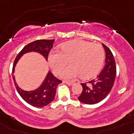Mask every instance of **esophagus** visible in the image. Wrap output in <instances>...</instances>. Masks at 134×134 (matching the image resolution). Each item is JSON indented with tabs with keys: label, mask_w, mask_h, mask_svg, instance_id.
Returning <instances> with one entry per match:
<instances>
[{
	"label": "esophagus",
	"mask_w": 134,
	"mask_h": 134,
	"mask_svg": "<svg viewBox=\"0 0 134 134\" xmlns=\"http://www.w3.org/2000/svg\"><path fill=\"white\" fill-rule=\"evenodd\" d=\"M65 83H67V85H73V84H74V83L73 82H71V81H65Z\"/></svg>",
	"instance_id": "1"
}]
</instances>
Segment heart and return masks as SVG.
Segmentation results:
<instances>
[{"instance_id": "1", "label": "heart", "mask_w": 134, "mask_h": 134, "mask_svg": "<svg viewBox=\"0 0 134 134\" xmlns=\"http://www.w3.org/2000/svg\"><path fill=\"white\" fill-rule=\"evenodd\" d=\"M61 50L52 51L49 54L48 61L55 74L69 63L71 65L63 70L61 75L67 79H74L81 75L89 78L96 75L102 68L105 59V51L99 43H92L83 40L65 42Z\"/></svg>"}]
</instances>
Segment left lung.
Instances as JSON below:
<instances>
[{
    "mask_svg": "<svg viewBox=\"0 0 134 134\" xmlns=\"http://www.w3.org/2000/svg\"><path fill=\"white\" fill-rule=\"evenodd\" d=\"M103 44L105 51V64L96 79L87 83H81L83 91L78 97L82 103L95 104L105 99L113 87L115 76L116 65L114 55L108 47Z\"/></svg>",
    "mask_w": 134,
    "mask_h": 134,
    "instance_id": "1",
    "label": "left lung"
}]
</instances>
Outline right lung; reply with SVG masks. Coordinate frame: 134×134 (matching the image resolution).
Instances as JSON below:
<instances>
[{"label": "right lung", "mask_w": 134, "mask_h": 134, "mask_svg": "<svg viewBox=\"0 0 134 134\" xmlns=\"http://www.w3.org/2000/svg\"><path fill=\"white\" fill-rule=\"evenodd\" d=\"M54 43V39H41L37 40L35 41L31 42L26 44V46L20 51L19 53L14 59L13 67V73H14V67L16 65L20 57L26 53L35 51L41 54L46 60L48 59V55L51 49L53 47V44ZM13 80L14 82V85L16 87L18 93L26 103H28L31 105L37 107V108H42L47 105L49 104L54 99L56 93L57 87L62 81L59 80L55 76L49 72L46 78L43 81V84L36 90L31 91H26L21 90L17 85L16 81L14 80V77L13 76Z\"/></svg>", "instance_id": "1"}]
</instances>
